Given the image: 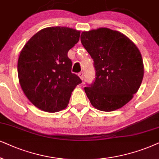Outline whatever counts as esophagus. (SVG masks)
<instances>
[{
	"label": "esophagus",
	"mask_w": 159,
	"mask_h": 159,
	"mask_svg": "<svg viewBox=\"0 0 159 159\" xmlns=\"http://www.w3.org/2000/svg\"><path fill=\"white\" fill-rule=\"evenodd\" d=\"M78 76H79V78H81V80L84 79V73H83V72H80V73H78Z\"/></svg>",
	"instance_id": "esophagus-1"
}]
</instances>
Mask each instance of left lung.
Instances as JSON below:
<instances>
[{
  "instance_id": "1",
  "label": "left lung",
  "mask_w": 159,
  "mask_h": 159,
  "mask_svg": "<svg viewBox=\"0 0 159 159\" xmlns=\"http://www.w3.org/2000/svg\"><path fill=\"white\" fill-rule=\"evenodd\" d=\"M81 41L96 70L94 84L84 88L91 104L105 112L121 108L143 81L144 65L139 48L124 34L107 27L84 31Z\"/></svg>"
}]
</instances>
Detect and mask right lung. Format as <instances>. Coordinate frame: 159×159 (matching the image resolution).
<instances>
[{
	"instance_id": "right-lung-1",
	"label": "right lung",
	"mask_w": 159,
	"mask_h": 159,
	"mask_svg": "<svg viewBox=\"0 0 159 159\" xmlns=\"http://www.w3.org/2000/svg\"><path fill=\"white\" fill-rule=\"evenodd\" d=\"M81 32L67 27L41 30L25 43L19 56L18 78L30 102L41 111L66 108L81 80L71 73L67 52L79 41Z\"/></svg>"
}]
</instances>
